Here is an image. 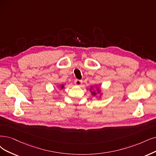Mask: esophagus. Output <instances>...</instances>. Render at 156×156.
I'll list each match as a JSON object with an SVG mask.
<instances>
[{"label": "esophagus", "instance_id": "esophagus-1", "mask_svg": "<svg viewBox=\"0 0 156 156\" xmlns=\"http://www.w3.org/2000/svg\"><path fill=\"white\" fill-rule=\"evenodd\" d=\"M82 80H76L74 81V83L76 85H80L82 83Z\"/></svg>", "mask_w": 156, "mask_h": 156}]
</instances>
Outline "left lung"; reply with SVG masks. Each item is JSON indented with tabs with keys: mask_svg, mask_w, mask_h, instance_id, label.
<instances>
[{
	"mask_svg": "<svg viewBox=\"0 0 156 156\" xmlns=\"http://www.w3.org/2000/svg\"><path fill=\"white\" fill-rule=\"evenodd\" d=\"M92 87H91V88H92ZM97 90H98V93H100V90L98 88H97ZM90 91H91V90H90ZM91 94H93V96H96V93L95 91H92V92H91Z\"/></svg>",
	"mask_w": 156,
	"mask_h": 156,
	"instance_id": "1",
	"label": "left lung"
}]
</instances>
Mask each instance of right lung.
Returning <instances> with one entry per match:
<instances>
[{"label": "right lung", "instance_id": "add662e5", "mask_svg": "<svg viewBox=\"0 0 156 156\" xmlns=\"http://www.w3.org/2000/svg\"><path fill=\"white\" fill-rule=\"evenodd\" d=\"M60 87H61V89H62L63 87H64V86H63V85H62L60 86Z\"/></svg>", "mask_w": 156, "mask_h": 156}]
</instances>
